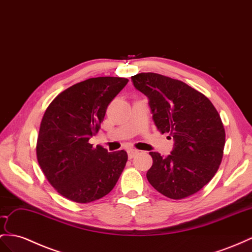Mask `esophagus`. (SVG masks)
Here are the masks:
<instances>
[{"instance_id":"1","label":"esophagus","mask_w":252,"mask_h":252,"mask_svg":"<svg viewBox=\"0 0 252 252\" xmlns=\"http://www.w3.org/2000/svg\"><path fill=\"white\" fill-rule=\"evenodd\" d=\"M138 153V151L137 150H135V149H128L127 150V157H128V158H133L135 156H136V154Z\"/></svg>"}]
</instances>
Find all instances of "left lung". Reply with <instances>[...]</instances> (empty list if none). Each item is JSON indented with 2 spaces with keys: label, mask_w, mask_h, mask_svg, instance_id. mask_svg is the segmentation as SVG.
I'll return each instance as SVG.
<instances>
[{
  "label": "left lung",
  "mask_w": 252,
  "mask_h": 252,
  "mask_svg": "<svg viewBox=\"0 0 252 252\" xmlns=\"http://www.w3.org/2000/svg\"><path fill=\"white\" fill-rule=\"evenodd\" d=\"M149 98L158 130L175 139L170 156L150 152L149 183L162 195L180 200L198 192L217 172L223 156L225 132L213 103L182 81L158 73L131 76Z\"/></svg>",
  "instance_id": "1"
}]
</instances>
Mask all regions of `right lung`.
Returning a JSON list of instances; mask_svg holds the SVG:
<instances>
[{"mask_svg": "<svg viewBox=\"0 0 252 252\" xmlns=\"http://www.w3.org/2000/svg\"><path fill=\"white\" fill-rule=\"evenodd\" d=\"M128 80L99 76L64 89L44 112L36 154L49 183L62 196L89 203L106 196L124 171L125 150L109 153L88 143L99 132L106 108Z\"/></svg>", "mask_w": 252, "mask_h": 252, "instance_id": "add662e5", "label": "right lung"}]
</instances>
